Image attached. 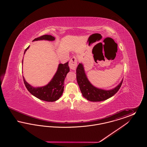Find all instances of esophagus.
<instances>
[{"mask_svg":"<svg viewBox=\"0 0 147 147\" xmlns=\"http://www.w3.org/2000/svg\"><path fill=\"white\" fill-rule=\"evenodd\" d=\"M77 66V58L76 57H73L71 58L69 63V67L70 69L75 70Z\"/></svg>","mask_w":147,"mask_h":147,"instance_id":"34e87169","label":"esophagus"}]
</instances>
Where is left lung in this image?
<instances>
[{
  "label": "left lung",
  "instance_id": "8db88e82",
  "mask_svg": "<svg viewBox=\"0 0 147 147\" xmlns=\"http://www.w3.org/2000/svg\"><path fill=\"white\" fill-rule=\"evenodd\" d=\"M76 73L77 82L83 97L92 102L102 101L112 97L119 91L123 82L122 80L121 83L115 88L106 90L98 88L91 84L86 77L82 63L78 64Z\"/></svg>",
  "mask_w": 147,
  "mask_h": 147
}]
</instances>
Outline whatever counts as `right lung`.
I'll use <instances>...</instances> for the list:
<instances>
[{"label":"right lung","mask_w":147,"mask_h":147,"mask_svg":"<svg viewBox=\"0 0 147 147\" xmlns=\"http://www.w3.org/2000/svg\"><path fill=\"white\" fill-rule=\"evenodd\" d=\"M47 40L53 41L55 40V37L49 35H43L38 38H35L32 41ZM30 46L25 49L24 54ZM23 64V60L22 64ZM69 67L68 66V62L65 64H59L57 70L51 80L49 84L41 87H33L28 84L23 77L24 82L26 88L32 95L41 100L53 102L58 100L62 96L64 91V81L67 76V73L69 71Z\"/></svg>","instance_id":"right-lung-1"}]
</instances>
